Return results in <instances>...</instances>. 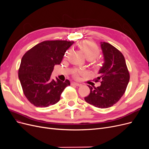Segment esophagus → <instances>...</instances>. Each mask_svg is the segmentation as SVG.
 <instances>
[{
    "instance_id": "obj_1",
    "label": "esophagus",
    "mask_w": 149,
    "mask_h": 149,
    "mask_svg": "<svg viewBox=\"0 0 149 149\" xmlns=\"http://www.w3.org/2000/svg\"><path fill=\"white\" fill-rule=\"evenodd\" d=\"M71 84H72V85H75V86H80L81 85L80 83H76V82H72V83H71Z\"/></svg>"
}]
</instances>
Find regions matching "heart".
Segmentation results:
<instances>
[{
    "label": "heart",
    "mask_w": 149,
    "mask_h": 149,
    "mask_svg": "<svg viewBox=\"0 0 149 149\" xmlns=\"http://www.w3.org/2000/svg\"><path fill=\"white\" fill-rule=\"evenodd\" d=\"M80 48L84 54V57L90 60L96 58L100 53L99 49L93 42L86 40L80 45Z\"/></svg>",
    "instance_id": "heart-1"
}]
</instances>
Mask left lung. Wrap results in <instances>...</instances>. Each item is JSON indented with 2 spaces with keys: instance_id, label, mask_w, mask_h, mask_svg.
<instances>
[{
  "instance_id": "left-lung-1",
  "label": "left lung",
  "mask_w": 149,
  "mask_h": 149,
  "mask_svg": "<svg viewBox=\"0 0 149 149\" xmlns=\"http://www.w3.org/2000/svg\"><path fill=\"white\" fill-rule=\"evenodd\" d=\"M100 44L104 63L95 81H101V85L97 87L88 86L90 93L84 100L94 106L104 109L113 106L123 96L130 76L122 53L109 43Z\"/></svg>"
}]
</instances>
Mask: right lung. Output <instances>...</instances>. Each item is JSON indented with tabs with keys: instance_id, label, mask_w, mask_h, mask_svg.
Returning <instances> with one entry per match:
<instances>
[{
	"instance_id": "1",
	"label": "right lung",
	"mask_w": 149,
	"mask_h": 149,
	"mask_svg": "<svg viewBox=\"0 0 149 149\" xmlns=\"http://www.w3.org/2000/svg\"><path fill=\"white\" fill-rule=\"evenodd\" d=\"M74 42L44 41L26 52L22 58L19 78L27 100L36 107H46L57 103L69 80L52 79L54 66L60 65Z\"/></svg>"
}]
</instances>
